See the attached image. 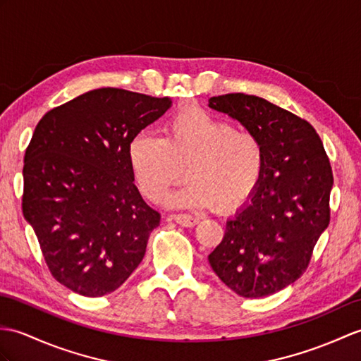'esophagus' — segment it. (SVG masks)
<instances>
[{
	"label": "esophagus",
	"mask_w": 361,
	"mask_h": 361,
	"mask_svg": "<svg viewBox=\"0 0 361 361\" xmlns=\"http://www.w3.org/2000/svg\"><path fill=\"white\" fill-rule=\"evenodd\" d=\"M172 219L175 223L184 226V228H192V226H195L200 221V219H197V216L189 215V214H175L172 215Z\"/></svg>",
	"instance_id": "34e87169"
}]
</instances>
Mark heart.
<instances>
[{
  "mask_svg": "<svg viewBox=\"0 0 361 361\" xmlns=\"http://www.w3.org/2000/svg\"><path fill=\"white\" fill-rule=\"evenodd\" d=\"M264 146L255 132L237 129L189 107L164 124L163 138L141 130L129 142L128 160L140 192L161 203L184 175L188 183L169 198L171 206L232 211L254 194L264 171Z\"/></svg>",
  "mask_w": 361,
  "mask_h": 361,
  "instance_id": "obj_1",
  "label": "heart"
}]
</instances>
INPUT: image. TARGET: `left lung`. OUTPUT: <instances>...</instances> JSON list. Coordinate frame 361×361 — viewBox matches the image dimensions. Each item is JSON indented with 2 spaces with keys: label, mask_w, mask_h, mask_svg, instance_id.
I'll return each mask as SVG.
<instances>
[{
  "label": "left lung",
  "mask_w": 361,
  "mask_h": 361,
  "mask_svg": "<svg viewBox=\"0 0 361 361\" xmlns=\"http://www.w3.org/2000/svg\"><path fill=\"white\" fill-rule=\"evenodd\" d=\"M209 106L255 132L266 157L255 194L226 223L209 263L238 295H272L306 272L328 228L329 158L311 123L264 98L226 94L212 97Z\"/></svg>",
  "instance_id": "obj_1"
}]
</instances>
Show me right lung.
<instances>
[{
    "instance_id": "1",
    "label": "right lung",
    "mask_w": 361,
    "mask_h": 361,
    "mask_svg": "<svg viewBox=\"0 0 361 361\" xmlns=\"http://www.w3.org/2000/svg\"><path fill=\"white\" fill-rule=\"evenodd\" d=\"M171 98L103 87L49 111L24 154L23 214L54 279L85 297L118 289L161 215L133 184L130 140Z\"/></svg>"
}]
</instances>
